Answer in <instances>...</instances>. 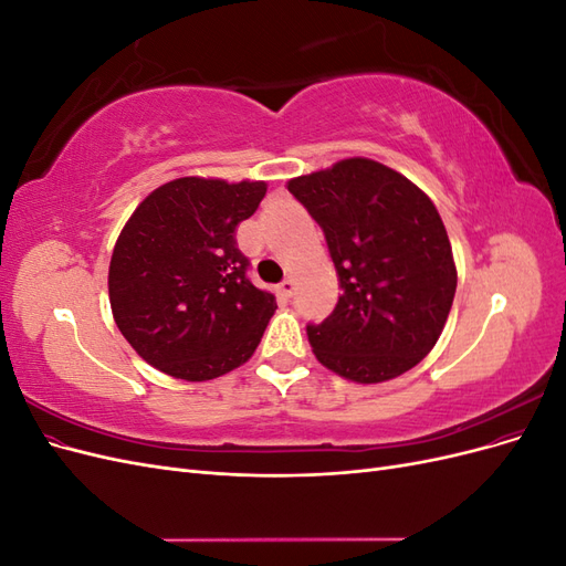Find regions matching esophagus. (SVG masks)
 Masks as SVG:
<instances>
[{"label": "esophagus", "mask_w": 566, "mask_h": 566, "mask_svg": "<svg viewBox=\"0 0 566 566\" xmlns=\"http://www.w3.org/2000/svg\"><path fill=\"white\" fill-rule=\"evenodd\" d=\"M293 290H295V279L287 276V279L281 283V293H283L285 297H290V295H293Z\"/></svg>", "instance_id": "34e87169"}]
</instances>
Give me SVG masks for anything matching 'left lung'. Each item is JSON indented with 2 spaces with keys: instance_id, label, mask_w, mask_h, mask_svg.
Instances as JSON below:
<instances>
[{
  "instance_id": "left-lung-1",
  "label": "left lung",
  "mask_w": 566,
  "mask_h": 566,
  "mask_svg": "<svg viewBox=\"0 0 566 566\" xmlns=\"http://www.w3.org/2000/svg\"><path fill=\"white\" fill-rule=\"evenodd\" d=\"M328 241L342 295L306 325L318 361L339 378L378 385L432 352L458 271L447 227L424 191L382 163L345 158L287 181Z\"/></svg>"
}]
</instances>
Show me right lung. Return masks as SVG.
Wrapping results in <instances>:
<instances>
[{
  "mask_svg": "<svg viewBox=\"0 0 566 566\" xmlns=\"http://www.w3.org/2000/svg\"><path fill=\"white\" fill-rule=\"evenodd\" d=\"M266 181L181 177L150 191L117 235L108 297L146 364L186 382L214 380L254 354L276 295L254 287L235 227Z\"/></svg>",
  "mask_w": 566,
  "mask_h": 566,
  "instance_id": "add662e5",
  "label": "right lung"
}]
</instances>
